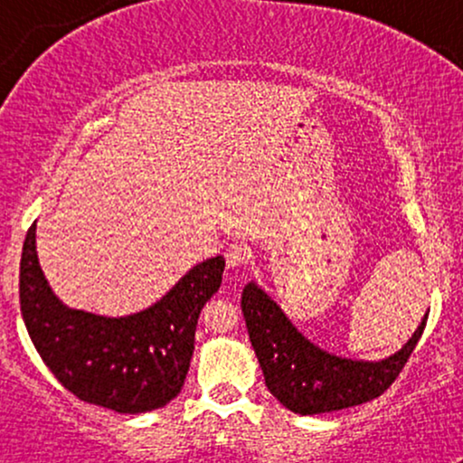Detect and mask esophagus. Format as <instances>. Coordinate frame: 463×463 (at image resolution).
<instances>
[{"instance_id":"1","label":"esophagus","mask_w":463,"mask_h":463,"mask_svg":"<svg viewBox=\"0 0 463 463\" xmlns=\"http://www.w3.org/2000/svg\"><path fill=\"white\" fill-rule=\"evenodd\" d=\"M226 257V265L228 268H239V265H248L250 257H252V252H250L248 246H243V243H231V246L226 248L224 252Z\"/></svg>"}]
</instances>
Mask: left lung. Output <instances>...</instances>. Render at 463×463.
<instances>
[{
	"label": "left lung",
	"mask_w": 463,
	"mask_h": 463,
	"mask_svg": "<svg viewBox=\"0 0 463 463\" xmlns=\"http://www.w3.org/2000/svg\"><path fill=\"white\" fill-rule=\"evenodd\" d=\"M241 311L265 385L280 405L300 416L339 411L379 398L405 368L427 324L424 316L411 339L392 357L353 361L313 346L254 283L243 287Z\"/></svg>",
	"instance_id": "obj_1"
}]
</instances>
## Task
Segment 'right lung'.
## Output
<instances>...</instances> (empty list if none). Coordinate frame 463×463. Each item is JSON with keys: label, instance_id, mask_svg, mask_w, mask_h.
Segmentation results:
<instances>
[{"label": "right lung", "instance_id": "right-lung-1", "mask_svg": "<svg viewBox=\"0 0 463 463\" xmlns=\"http://www.w3.org/2000/svg\"><path fill=\"white\" fill-rule=\"evenodd\" d=\"M28 228L19 268L21 316L52 374L78 396L117 413H146L176 398L194 357L202 307L220 289L224 259L195 265L150 309L102 317L67 309L52 294Z\"/></svg>", "mask_w": 463, "mask_h": 463}]
</instances>
